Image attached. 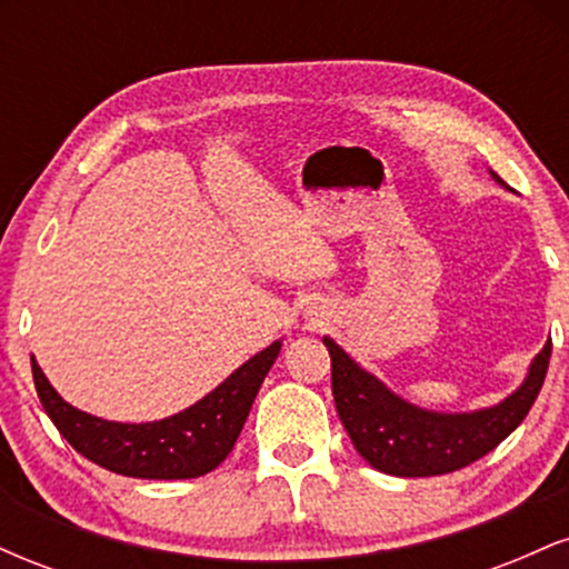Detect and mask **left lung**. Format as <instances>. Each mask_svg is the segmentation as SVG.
<instances>
[{"label": "left lung", "instance_id": "obj_1", "mask_svg": "<svg viewBox=\"0 0 569 569\" xmlns=\"http://www.w3.org/2000/svg\"><path fill=\"white\" fill-rule=\"evenodd\" d=\"M323 345L331 356V393L352 447L371 468L403 479L460 471L492 452L532 409L551 358L548 339L546 348L535 356L521 388L498 407L471 415H441L411 407L390 393L377 377L358 367L335 339L326 337Z\"/></svg>", "mask_w": 569, "mask_h": 569}]
</instances>
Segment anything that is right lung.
Masks as SVG:
<instances>
[{
  "label": "right lung",
  "instance_id": "add662e5",
  "mask_svg": "<svg viewBox=\"0 0 569 569\" xmlns=\"http://www.w3.org/2000/svg\"><path fill=\"white\" fill-rule=\"evenodd\" d=\"M280 342L232 371L217 390L179 415L160 422H107L69 407L56 393L31 356V375L44 411L58 433L96 466L133 479H194L219 466L232 452L253 398L276 363Z\"/></svg>",
  "mask_w": 569,
  "mask_h": 569
}]
</instances>
